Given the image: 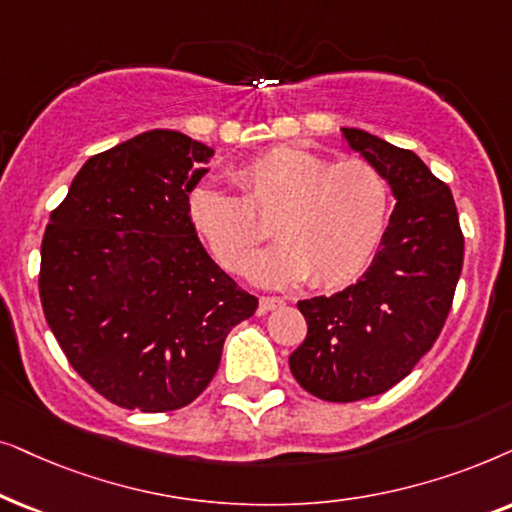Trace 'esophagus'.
<instances>
[{
  "mask_svg": "<svg viewBox=\"0 0 512 512\" xmlns=\"http://www.w3.org/2000/svg\"><path fill=\"white\" fill-rule=\"evenodd\" d=\"M285 299L283 297H260V311L267 313V311H274L278 306H283Z\"/></svg>",
  "mask_w": 512,
  "mask_h": 512,
  "instance_id": "esophagus-1",
  "label": "esophagus"
}]
</instances>
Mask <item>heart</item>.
Returning <instances> with one entry per match:
<instances>
[{
  "label": "heart",
  "mask_w": 512,
  "mask_h": 512,
  "mask_svg": "<svg viewBox=\"0 0 512 512\" xmlns=\"http://www.w3.org/2000/svg\"><path fill=\"white\" fill-rule=\"evenodd\" d=\"M243 196L199 185L187 215L224 269L241 274L266 240L274 216L282 243L258 258L250 276L262 285H290L309 276L316 288L356 281L384 241L391 192L367 161H327L299 147H274L234 173ZM262 216L263 223L259 220Z\"/></svg>",
  "instance_id": "b5f03b06"
}]
</instances>
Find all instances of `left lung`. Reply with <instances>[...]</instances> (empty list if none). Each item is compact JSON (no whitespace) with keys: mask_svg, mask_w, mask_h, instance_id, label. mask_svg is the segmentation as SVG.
<instances>
[{"mask_svg":"<svg viewBox=\"0 0 512 512\" xmlns=\"http://www.w3.org/2000/svg\"><path fill=\"white\" fill-rule=\"evenodd\" d=\"M342 133L384 175L395 208L358 283L297 302L309 330L290 370L327 403L372 398L403 381L438 339L463 267L459 215L445 182L410 149L360 128Z\"/></svg>","mask_w":512,"mask_h":512,"instance_id":"8db88e82","label":"left lung"}]
</instances>
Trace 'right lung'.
Returning <instances> with one entry per match:
<instances>
[{"label":"right lung","mask_w":512,"mask_h":512,"mask_svg":"<svg viewBox=\"0 0 512 512\" xmlns=\"http://www.w3.org/2000/svg\"><path fill=\"white\" fill-rule=\"evenodd\" d=\"M213 154L177 131L135 135L91 156L46 224V323L81 379L126 410L199 398L229 330L257 309L187 215Z\"/></svg>","instance_id":"right-lung-1"}]
</instances>
